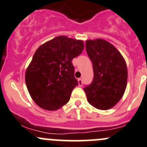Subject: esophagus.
I'll return each mask as SVG.
<instances>
[{
	"mask_svg": "<svg viewBox=\"0 0 147 147\" xmlns=\"http://www.w3.org/2000/svg\"><path fill=\"white\" fill-rule=\"evenodd\" d=\"M78 84H79V86H82V80L81 78H79V79H78Z\"/></svg>",
	"mask_w": 147,
	"mask_h": 147,
	"instance_id": "obj_1",
	"label": "esophagus"
}]
</instances>
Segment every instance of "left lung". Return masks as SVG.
<instances>
[{"mask_svg": "<svg viewBox=\"0 0 147 147\" xmlns=\"http://www.w3.org/2000/svg\"><path fill=\"white\" fill-rule=\"evenodd\" d=\"M85 43L94 73L92 82L84 88L87 99L98 109H110L124 94L128 77L126 62L119 50L107 41L98 39Z\"/></svg>", "mask_w": 147, "mask_h": 147, "instance_id": "left-lung-1", "label": "left lung"}]
</instances>
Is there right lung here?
I'll list each match as a JSON object with an SVG mask.
<instances>
[{
	"label": "right lung",
	"instance_id": "1",
	"mask_svg": "<svg viewBox=\"0 0 147 147\" xmlns=\"http://www.w3.org/2000/svg\"><path fill=\"white\" fill-rule=\"evenodd\" d=\"M83 49L82 41L59 36L36 49L25 75L27 89L36 105L56 111L67 103L78 85L72 61Z\"/></svg>",
	"mask_w": 147,
	"mask_h": 147
}]
</instances>
